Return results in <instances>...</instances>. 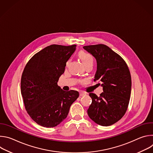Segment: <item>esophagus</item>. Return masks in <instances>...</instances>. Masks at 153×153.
<instances>
[{"label": "esophagus", "mask_w": 153, "mask_h": 153, "mask_svg": "<svg viewBox=\"0 0 153 153\" xmlns=\"http://www.w3.org/2000/svg\"><path fill=\"white\" fill-rule=\"evenodd\" d=\"M79 94H80V96H85L86 94L85 93H83V92H80Z\"/></svg>", "instance_id": "1"}]
</instances>
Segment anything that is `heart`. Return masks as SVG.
Here are the masks:
<instances>
[{
    "mask_svg": "<svg viewBox=\"0 0 153 153\" xmlns=\"http://www.w3.org/2000/svg\"><path fill=\"white\" fill-rule=\"evenodd\" d=\"M78 55H79V57L80 58L85 67L86 66V65H90V64H91V65L93 64L94 58H93V56L91 54L87 53L85 51H80L79 52ZM69 62H70V60H68L67 62V65L68 63Z\"/></svg>",
    "mask_w": 153,
    "mask_h": 153,
    "instance_id": "obj_1",
    "label": "heart"
}]
</instances>
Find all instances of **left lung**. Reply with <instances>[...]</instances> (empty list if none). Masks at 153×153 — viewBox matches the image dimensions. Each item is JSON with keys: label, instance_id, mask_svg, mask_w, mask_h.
Here are the masks:
<instances>
[{"label": "left lung", "instance_id": "8db88e82", "mask_svg": "<svg viewBox=\"0 0 153 153\" xmlns=\"http://www.w3.org/2000/svg\"><path fill=\"white\" fill-rule=\"evenodd\" d=\"M97 60L94 81L99 80L103 92L97 96L90 93L92 102L87 110L88 116L101 126H110L125 115L129 104L131 77L123 59L103 44L84 46Z\"/></svg>", "mask_w": 153, "mask_h": 153}]
</instances>
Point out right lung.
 Instances as JSON below:
<instances>
[{"instance_id": "add662e5", "label": "right lung", "mask_w": 153, "mask_h": 153, "mask_svg": "<svg viewBox=\"0 0 153 153\" xmlns=\"http://www.w3.org/2000/svg\"><path fill=\"white\" fill-rule=\"evenodd\" d=\"M76 46H48L35 54L24 70L20 90L25 108L39 125L53 128L60 124L79 96L77 91H65L57 85Z\"/></svg>"}]
</instances>
